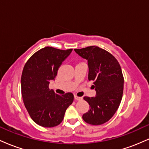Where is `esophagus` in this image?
<instances>
[{
	"mask_svg": "<svg viewBox=\"0 0 149 149\" xmlns=\"http://www.w3.org/2000/svg\"><path fill=\"white\" fill-rule=\"evenodd\" d=\"M74 99L76 100H77V101H80V100H83V97H77L76 95H75L74 96Z\"/></svg>",
	"mask_w": 149,
	"mask_h": 149,
	"instance_id": "34e87169",
	"label": "esophagus"
}]
</instances>
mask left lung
I'll use <instances>...</instances> for the list:
<instances>
[{
	"label": "left lung",
	"mask_w": 149,
	"mask_h": 149,
	"mask_svg": "<svg viewBox=\"0 0 149 149\" xmlns=\"http://www.w3.org/2000/svg\"><path fill=\"white\" fill-rule=\"evenodd\" d=\"M74 50L88 60V79L94 81L96 91L95 97L83 98L90 109L83 119L93 125L105 123L115 114L122 100L124 78L120 66L111 54L97 46Z\"/></svg>",
	"instance_id": "obj_1"
}]
</instances>
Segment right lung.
Here are the masks:
<instances>
[{"label":"right lung","mask_w":149,"mask_h":149,"mask_svg":"<svg viewBox=\"0 0 149 149\" xmlns=\"http://www.w3.org/2000/svg\"><path fill=\"white\" fill-rule=\"evenodd\" d=\"M72 50L45 47L34 53L24 67L21 78L24 104L32 120L42 127L60 124L73 102L71 92L59 95L49 89V82L54 80L61 63Z\"/></svg>","instance_id":"obj_1"}]
</instances>
